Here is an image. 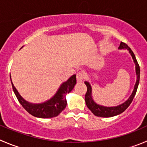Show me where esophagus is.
Masks as SVG:
<instances>
[{
	"mask_svg": "<svg viewBox=\"0 0 147 147\" xmlns=\"http://www.w3.org/2000/svg\"><path fill=\"white\" fill-rule=\"evenodd\" d=\"M85 79V75L82 72L80 71L77 73V81L78 82H82L83 80Z\"/></svg>",
	"mask_w": 147,
	"mask_h": 147,
	"instance_id": "1",
	"label": "esophagus"
}]
</instances>
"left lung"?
I'll list each match as a JSON object with an SVG mask.
<instances>
[{"label": "left lung", "mask_w": 147, "mask_h": 147, "mask_svg": "<svg viewBox=\"0 0 147 147\" xmlns=\"http://www.w3.org/2000/svg\"><path fill=\"white\" fill-rule=\"evenodd\" d=\"M119 49H127L129 51V52L131 55L132 58H133L134 61L135 62V65H136V75H137V80H136V85L134 86V89L133 92H132L131 95L129 97V99L126 101L125 102H123V104L120 105H118L116 107H104L101 106V105H97L95 102L93 101L92 98V95H91V87L90 85V84L88 82H85V84L87 86V92L85 93V102H86V105L88 106V108H89L91 111L92 113H93L95 116H99V117H112V116H116V115H119L120 113H123L125 110L128 108V107L130 105V104L131 103L132 100H133L134 98L135 95H136V90H137L138 85L139 83V78H140V67H139V63H138L137 60L136 59V57H135L133 51L131 50L130 47L126 45L124 42H121L120 46H119Z\"/></svg>", "instance_id": "8db88e82"}]
</instances>
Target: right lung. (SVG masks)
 Masks as SVG:
<instances>
[{
    "mask_svg": "<svg viewBox=\"0 0 147 147\" xmlns=\"http://www.w3.org/2000/svg\"><path fill=\"white\" fill-rule=\"evenodd\" d=\"M11 84H12L13 90L18 102L28 113L35 117L42 118V119L53 118L57 116L66 108L67 100L65 95L73 89L74 86L76 84V75H72L67 82H64L53 98H51L49 100L41 104H31L26 102L19 95L14 87L13 84L12 83V81Z\"/></svg>",
    "mask_w": 147,
    "mask_h": 147,
    "instance_id": "add662e5",
    "label": "right lung"
}]
</instances>
